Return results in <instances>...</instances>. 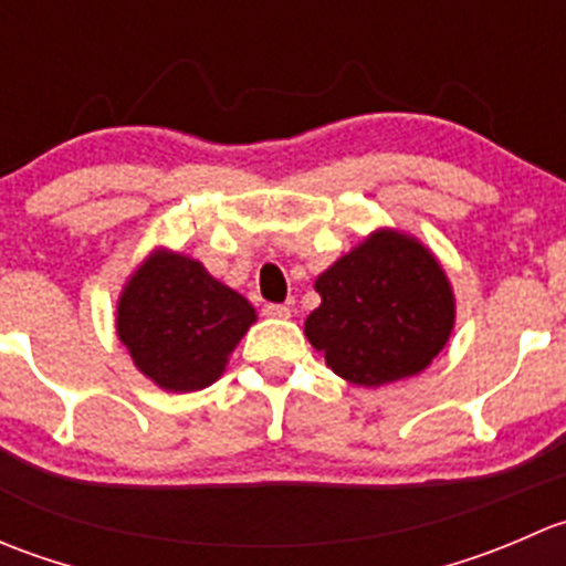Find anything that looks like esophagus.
<instances>
[{
    "label": "esophagus",
    "mask_w": 566,
    "mask_h": 566,
    "mask_svg": "<svg viewBox=\"0 0 566 566\" xmlns=\"http://www.w3.org/2000/svg\"><path fill=\"white\" fill-rule=\"evenodd\" d=\"M268 317H279V319H287L290 317V306L287 304H265L262 306Z\"/></svg>",
    "instance_id": "1"
}]
</instances>
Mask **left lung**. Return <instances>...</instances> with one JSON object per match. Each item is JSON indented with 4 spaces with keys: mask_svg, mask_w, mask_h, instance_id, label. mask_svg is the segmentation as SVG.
Returning a JSON list of instances; mask_svg holds the SVG:
<instances>
[{
    "mask_svg": "<svg viewBox=\"0 0 566 566\" xmlns=\"http://www.w3.org/2000/svg\"><path fill=\"white\" fill-rule=\"evenodd\" d=\"M306 336L339 378L384 386L421 373L447 345L454 295L447 273L413 238L380 230L315 282Z\"/></svg>",
    "mask_w": 566,
    "mask_h": 566,
    "instance_id": "obj_1",
    "label": "left lung"
}]
</instances>
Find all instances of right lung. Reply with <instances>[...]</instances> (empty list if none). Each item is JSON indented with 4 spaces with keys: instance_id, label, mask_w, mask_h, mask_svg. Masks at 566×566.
Wrapping results in <instances>:
<instances>
[{
    "instance_id": "right-lung-1",
    "label": "right lung",
    "mask_w": 566,
    "mask_h": 566,
    "mask_svg": "<svg viewBox=\"0 0 566 566\" xmlns=\"http://www.w3.org/2000/svg\"><path fill=\"white\" fill-rule=\"evenodd\" d=\"M254 319V306L216 282L202 262L158 251L119 295L117 334L161 389L197 391L221 378Z\"/></svg>"
}]
</instances>
